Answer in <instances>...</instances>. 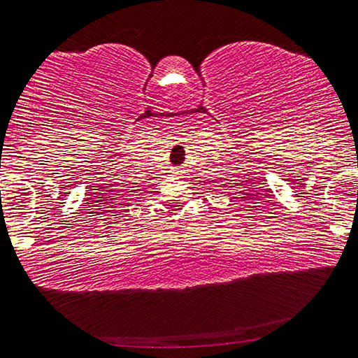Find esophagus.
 Here are the masks:
<instances>
[{
	"instance_id": "esophagus-1",
	"label": "esophagus",
	"mask_w": 358,
	"mask_h": 358,
	"mask_svg": "<svg viewBox=\"0 0 358 358\" xmlns=\"http://www.w3.org/2000/svg\"><path fill=\"white\" fill-rule=\"evenodd\" d=\"M180 172V170H175V173H178Z\"/></svg>"
}]
</instances>
